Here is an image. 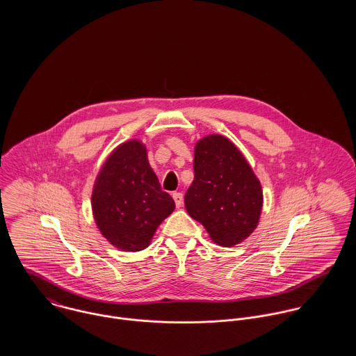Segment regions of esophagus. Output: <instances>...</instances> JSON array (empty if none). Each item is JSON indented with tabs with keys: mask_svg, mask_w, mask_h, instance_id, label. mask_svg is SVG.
I'll use <instances>...</instances> for the list:
<instances>
[{
	"mask_svg": "<svg viewBox=\"0 0 356 356\" xmlns=\"http://www.w3.org/2000/svg\"><path fill=\"white\" fill-rule=\"evenodd\" d=\"M172 199H174V202H175L177 208L182 207V204H184V195H182L181 192H175V193H172Z\"/></svg>",
	"mask_w": 356,
	"mask_h": 356,
	"instance_id": "esophagus-1",
	"label": "esophagus"
}]
</instances>
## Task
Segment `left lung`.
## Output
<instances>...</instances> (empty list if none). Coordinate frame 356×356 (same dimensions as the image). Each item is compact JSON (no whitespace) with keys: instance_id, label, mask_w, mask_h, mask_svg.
<instances>
[{"instance_id":"8db88e82","label":"left lung","mask_w":356,"mask_h":356,"mask_svg":"<svg viewBox=\"0 0 356 356\" xmlns=\"http://www.w3.org/2000/svg\"><path fill=\"white\" fill-rule=\"evenodd\" d=\"M193 167L195 179L185 193L188 213L218 245L240 244L256 229L263 207L250 163L230 140L211 134L196 144Z\"/></svg>"}]
</instances>
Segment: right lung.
Segmentation results:
<instances>
[{
    "mask_svg": "<svg viewBox=\"0 0 356 356\" xmlns=\"http://www.w3.org/2000/svg\"><path fill=\"white\" fill-rule=\"evenodd\" d=\"M174 208L143 143H123L109 154L95 182L92 209L97 227L112 245L127 252L145 250Z\"/></svg>",
    "mask_w": 356,
    "mask_h": 356,
    "instance_id": "add662e5",
    "label": "right lung"
}]
</instances>
